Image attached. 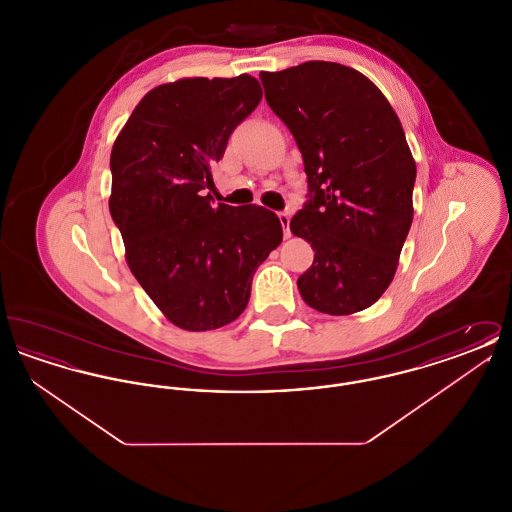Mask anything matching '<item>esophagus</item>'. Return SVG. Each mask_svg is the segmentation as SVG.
<instances>
[{"label": "esophagus", "mask_w": 512, "mask_h": 512, "mask_svg": "<svg viewBox=\"0 0 512 512\" xmlns=\"http://www.w3.org/2000/svg\"><path fill=\"white\" fill-rule=\"evenodd\" d=\"M278 219H280V224L284 228V238H290L292 236V232H290V213L288 211H280Z\"/></svg>", "instance_id": "34e87169"}]
</instances>
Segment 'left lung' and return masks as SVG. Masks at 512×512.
Returning <instances> with one entry per match:
<instances>
[{"mask_svg":"<svg viewBox=\"0 0 512 512\" xmlns=\"http://www.w3.org/2000/svg\"><path fill=\"white\" fill-rule=\"evenodd\" d=\"M259 76L307 172L309 199L290 228L315 261L299 293L326 315L363 311L388 290L413 224L416 165L403 126L365 74L340 63Z\"/></svg>","mask_w":512,"mask_h":512,"instance_id":"obj_1","label":"left lung"}]
</instances>
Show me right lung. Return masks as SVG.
<instances>
[{"label": "right lung", "instance_id": "1", "mask_svg": "<svg viewBox=\"0 0 512 512\" xmlns=\"http://www.w3.org/2000/svg\"><path fill=\"white\" fill-rule=\"evenodd\" d=\"M263 90L249 74L182 78L147 92L111 151L109 211L126 263L161 313L190 332L240 317L253 274L282 242L259 205H211V167Z\"/></svg>", "mask_w": 512, "mask_h": 512}]
</instances>
